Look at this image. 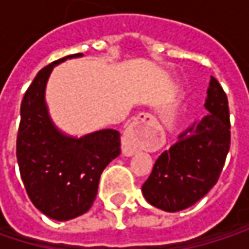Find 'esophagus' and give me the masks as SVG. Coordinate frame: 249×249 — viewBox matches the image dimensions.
<instances>
[{
  "label": "esophagus",
  "instance_id": "esophagus-1",
  "mask_svg": "<svg viewBox=\"0 0 249 249\" xmlns=\"http://www.w3.org/2000/svg\"><path fill=\"white\" fill-rule=\"evenodd\" d=\"M154 121L156 120H154L153 115L142 112V114H140L131 124L126 126V129L123 134V140H121V144H123L121 148H123V154L124 156L129 157V156L135 154L138 150L148 147V141H147V138L142 137L141 128L144 125L153 124Z\"/></svg>",
  "mask_w": 249,
  "mask_h": 249
}]
</instances>
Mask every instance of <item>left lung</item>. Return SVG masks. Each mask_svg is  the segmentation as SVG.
Segmentation results:
<instances>
[{"mask_svg": "<svg viewBox=\"0 0 249 249\" xmlns=\"http://www.w3.org/2000/svg\"><path fill=\"white\" fill-rule=\"evenodd\" d=\"M205 108L208 115L181 132L157 159L141 189L150 205L178 212L199 202L218 183L231 145V121L226 93L213 76Z\"/></svg>", "mask_w": 249, "mask_h": 249, "instance_id": "left-lung-1", "label": "left lung"}]
</instances>
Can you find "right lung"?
<instances>
[{
  "label": "right lung",
  "instance_id": "1",
  "mask_svg": "<svg viewBox=\"0 0 249 249\" xmlns=\"http://www.w3.org/2000/svg\"><path fill=\"white\" fill-rule=\"evenodd\" d=\"M62 57L43 68L21 101L17 161L33 205L56 221L73 219L90 209L104 169L121 153L120 132L101 129L82 138L63 135L50 121L44 102L49 75Z\"/></svg>",
  "mask_w": 249,
  "mask_h": 249
}]
</instances>
